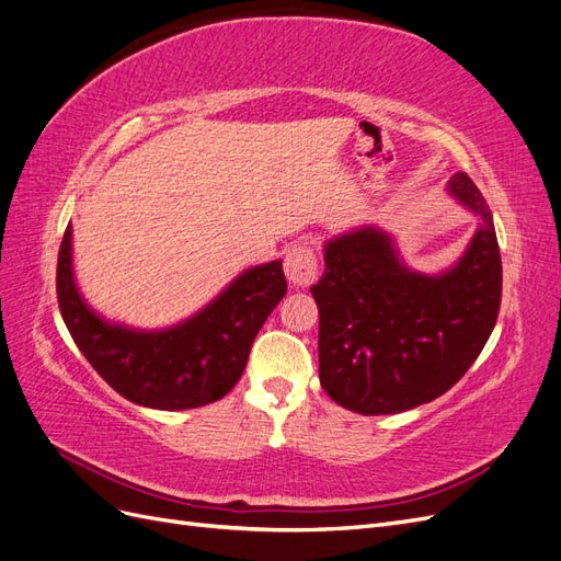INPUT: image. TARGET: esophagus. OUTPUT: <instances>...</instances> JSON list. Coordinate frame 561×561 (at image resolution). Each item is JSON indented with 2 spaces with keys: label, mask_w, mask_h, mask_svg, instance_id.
I'll list each match as a JSON object with an SVG mask.
<instances>
[{
  "label": "esophagus",
  "mask_w": 561,
  "mask_h": 561,
  "mask_svg": "<svg viewBox=\"0 0 561 561\" xmlns=\"http://www.w3.org/2000/svg\"><path fill=\"white\" fill-rule=\"evenodd\" d=\"M285 276L297 287H307L318 278L316 252L307 243H297L285 254Z\"/></svg>",
  "instance_id": "34e87169"
}]
</instances>
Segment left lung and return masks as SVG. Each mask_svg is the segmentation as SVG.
Wrapping results in <instances>:
<instances>
[{
	"label": "left lung",
	"instance_id": "left-lung-1",
	"mask_svg": "<svg viewBox=\"0 0 561 561\" xmlns=\"http://www.w3.org/2000/svg\"><path fill=\"white\" fill-rule=\"evenodd\" d=\"M447 192L478 229L439 274L407 266L393 236L375 225L322 245L325 274L311 285L320 383L351 412L398 414L447 393L496 325L503 268L494 217L466 173L451 175Z\"/></svg>",
	"mask_w": 561,
	"mask_h": 561
}]
</instances>
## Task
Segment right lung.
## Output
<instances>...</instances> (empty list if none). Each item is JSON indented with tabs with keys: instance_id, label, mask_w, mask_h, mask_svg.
Segmentation results:
<instances>
[{
	"instance_id": "obj_1",
	"label": "right lung",
	"mask_w": 561,
	"mask_h": 561,
	"mask_svg": "<svg viewBox=\"0 0 561 561\" xmlns=\"http://www.w3.org/2000/svg\"><path fill=\"white\" fill-rule=\"evenodd\" d=\"M58 304L67 330L93 369L118 396L151 410H194L239 383L254 336L287 293L283 262L250 266L194 316L171 328L112 322L79 293L72 225L58 254Z\"/></svg>"
}]
</instances>
